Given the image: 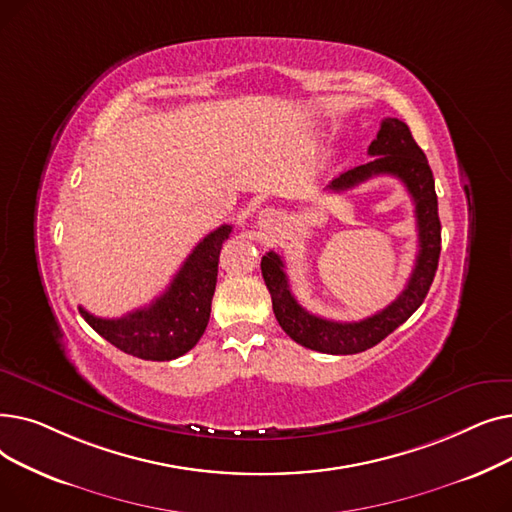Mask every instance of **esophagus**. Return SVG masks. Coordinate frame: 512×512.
Listing matches in <instances>:
<instances>
[{
  "mask_svg": "<svg viewBox=\"0 0 512 512\" xmlns=\"http://www.w3.org/2000/svg\"><path fill=\"white\" fill-rule=\"evenodd\" d=\"M263 215H265V218H270V215H272V213H270V211H263Z\"/></svg>",
  "mask_w": 512,
  "mask_h": 512,
  "instance_id": "esophagus-1",
  "label": "esophagus"
}]
</instances>
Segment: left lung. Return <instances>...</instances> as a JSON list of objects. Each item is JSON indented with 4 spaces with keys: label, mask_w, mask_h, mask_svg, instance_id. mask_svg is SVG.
Instances as JSON below:
<instances>
[{
    "label": "left lung",
    "mask_w": 512,
    "mask_h": 512,
    "mask_svg": "<svg viewBox=\"0 0 512 512\" xmlns=\"http://www.w3.org/2000/svg\"><path fill=\"white\" fill-rule=\"evenodd\" d=\"M367 153L373 159L363 166L342 172L328 184L326 191L344 193L348 188H355L357 184L382 174L398 178L407 186L415 203L419 253L405 290L386 309L361 321H332L303 309L292 297L280 255L274 251L265 253L261 259V274L272 294V307L278 324L294 342L311 348V351L355 355L382 342L421 307L438 270L442 226L438 218L434 174L425 153L415 143L409 126L398 118H386Z\"/></svg>",
    "instance_id": "obj_1"
}]
</instances>
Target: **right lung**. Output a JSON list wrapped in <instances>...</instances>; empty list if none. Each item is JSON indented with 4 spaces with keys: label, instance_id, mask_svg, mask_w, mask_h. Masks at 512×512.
Instances as JSON below:
<instances>
[{
    "label": "right lung",
    "instance_id": "obj_1",
    "mask_svg": "<svg viewBox=\"0 0 512 512\" xmlns=\"http://www.w3.org/2000/svg\"><path fill=\"white\" fill-rule=\"evenodd\" d=\"M232 226L209 232L186 257L170 286L151 305L134 309L118 319H103L78 307L87 324L126 355L145 361H172L203 336L211 299L218 282V263Z\"/></svg>",
    "mask_w": 512,
    "mask_h": 512
}]
</instances>
